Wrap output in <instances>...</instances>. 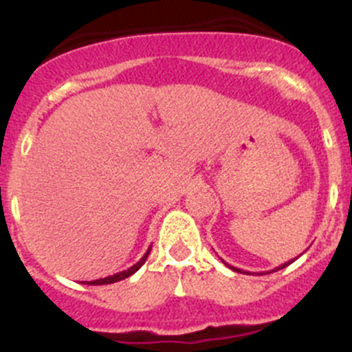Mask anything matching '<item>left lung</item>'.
I'll use <instances>...</instances> for the list:
<instances>
[{"label": "left lung", "mask_w": 352, "mask_h": 352, "mask_svg": "<svg viewBox=\"0 0 352 352\" xmlns=\"http://www.w3.org/2000/svg\"><path fill=\"white\" fill-rule=\"evenodd\" d=\"M296 259H297V257H296ZM296 259L289 261V263H285V264H280V266H278V267H274V270H273V271H278V270H283V267H285V266H289V264H292V263H294V261H296ZM223 263H224V261H223ZM224 264H226V263H224ZM226 266H228V267H232V270H233V271H236V273H247V271H243V270H239V267H235V266H230V264H226ZM273 271H271V273H273Z\"/></svg>", "instance_id": "8db88e82"}]
</instances>
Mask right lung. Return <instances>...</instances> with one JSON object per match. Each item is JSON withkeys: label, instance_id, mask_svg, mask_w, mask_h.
Wrapping results in <instances>:
<instances>
[{"label": "right lung", "instance_id": "obj_1", "mask_svg": "<svg viewBox=\"0 0 352 352\" xmlns=\"http://www.w3.org/2000/svg\"><path fill=\"white\" fill-rule=\"evenodd\" d=\"M150 249H152V247H148V250L145 252V256H143L138 263L133 264L131 267H128L126 271H119V273L112 274V276H107V278H100V280H95V282H88V285H109V283H116V282H120V280H124V278H128V276L135 274L136 271H138L140 267L145 264L146 257H148V254H150Z\"/></svg>", "mask_w": 352, "mask_h": 352}]
</instances>
